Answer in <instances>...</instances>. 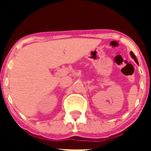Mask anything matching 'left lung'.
<instances>
[{"label":"left lung","mask_w":151,"mask_h":151,"mask_svg":"<svg viewBox=\"0 0 151 151\" xmlns=\"http://www.w3.org/2000/svg\"><path fill=\"white\" fill-rule=\"evenodd\" d=\"M130 55H131V57H132L133 59L134 60V61H135V62L137 63H138V60H137V58H136L135 55H134V53H133L132 51H131V52H130Z\"/></svg>","instance_id":"obj_1"}]
</instances>
